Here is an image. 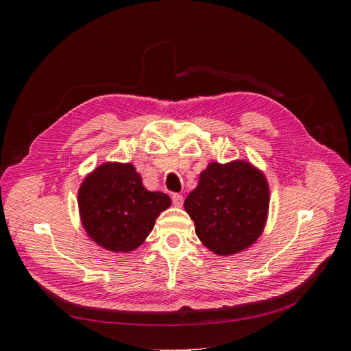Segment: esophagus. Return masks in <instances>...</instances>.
Segmentation results:
<instances>
[{"label":"esophagus","mask_w":351,"mask_h":351,"mask_svg":"<svg viewBox=\"0 0 351 351\" xmlns=\"http://www.w3.org/2000/svg\"><path fill=\"white\" fill-rule=\"evenodd\" d=\"M171 199H173V204H174L176 206H182L183 202H184V197H183L182 195H178V193H174V195L171 196Z\"/></svg>","instance_id":"34e87169"}]
</instances>
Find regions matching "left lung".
I'll use <instances>...</instances> for the list:
<instances>
[{
	"label": "left lung",
	"mask_w": 351,
	"mask_h": 351,
	"mask_svg": "<svg viewBox=\"0 0 351 351\" xmlns=\"http://www.w3.org/2000/svg\"><path fill=\"white\" fill-rule=\"evenodd\" d=\"M199 240L219 256L239 253L259 239L269 209V186L247 161L210 162L184 200Z\"/></svg>",
	"instance_id": "left-lung-1"
}]
</instances>
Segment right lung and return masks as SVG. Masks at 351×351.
Listing matches in <instances>:
<instances>
[{"instance_id": "1", "label": "right lung", "mask_w": 351, "mask_h": 351, "mask_svg": "<svg viewBox=\"0 0 351 351\" xmlns=\"http://www.w3.org/2000/svg\"><path fill=\"white\" fill-rule=\"evenodd\" d=\"M82 226L110 252H132L149 236L155 219L171 199L149 192L132 164L105 162L83 180L79 193Z\"/></svg>"}]
</instances>
